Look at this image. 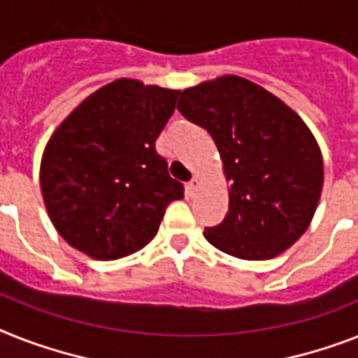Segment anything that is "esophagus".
Returning a JSON list of instances; mask_svg holds the SVG:
<instances>
[{"mask_svg": "<svg viewBox=\"0 0 358 358\" xmlns=\"http://www.w3.org/2000/svg\"><path fill=\"white\" fill-rule=\"evenodd\" d=\"M197 188H199V177L194 176V177H192V179H190V182H188V190H190L192 194H196Z\"/></svg>", "mask_w": 358, "mask_h": 358, "instance_id": "34e87169", "label": "esophagus"}]
</instances>
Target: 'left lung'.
<instances>
[{
    "label": "left lung",
    "instance_id": "obj_1",
    "mask_svg": "<svg viewBox=\"0 0 358 358\" xmlns=\"http://www.w3.org/2000/svg\"><path fill=\"white\" fill-rule=\"evenodd\" d=\"M177 109L214 138L230 182L229 214L203 236L239 259H271L311 225L324 185L317 138L276 94L236 75L181 93Z\"/></svg>",
    "mask_w": 358,
    "mask_h": 358
}]
</instances>
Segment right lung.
I'll return each instance as SVG.
<instances>
[{
  "mask_svg": "<svg viewBox=\"0 0 358 358\" xmlns=\"http://www.w3.org/2000/svg\"><path fill=\"white\" fill-rule=\"evenodd\" d=\"M179 91L119 78L82 100L49 138L40 186L56 232L93 259L137 252L182 199L155 141Z\"/></svg>",
  "mask_w": 358,
  "mask_h": 358,
  "instance_id": "1",
  "label": "right lung"
}]
</instances>
